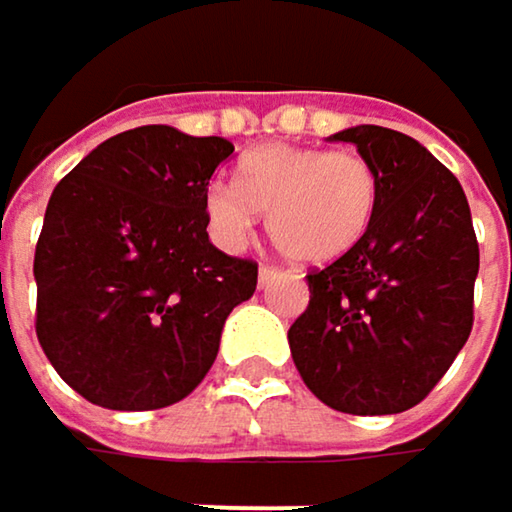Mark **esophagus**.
<instances>
[{"label": "esophagus", "instance_id": "obj_1", "mask_svg": "<svg viewBox=\"0 0 512 512\" xmlns=\"http://www.w3.org/2000/svg\"><path fill=\"white\" fill-rule=\"evenodd\" d=\"M278 278H284V272H281V269H275V266H260V269H257V281H260V287H266V284H272V281H278Z\"/></svg>", "mask_w": 512, "mask_h": 512}]
</instances>
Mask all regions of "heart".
Masks as SVG:
<instances>
[{
    "label": "heart",
    "instance_id": "heart-1",
    "mask_svg": "<svg viewBox=\"0 0 512 512\" xmlns=\"http://www.w3.org/2000/svg\"><path fill=\"white\" fill-rule=\"evenodd\" d=\"M379 204V174L356 151L263 145L243 156L240 183L213 180L204 210L213 240L240 252L260 213L275 243L305 266L344 257L367 234Z\"/></svg>",
    "mask_w": 512,
    "mask_h": 512
}]
</instances>
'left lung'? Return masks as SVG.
<instances>
[{"label": "left lung", "mask_w": 512, "mask_h": 512, "mask_svg": "<svg viewBox=\"0 0 512 512\" xmlns=\"http://www.w3.org/2000/svg\"><path fill=\"white\" fill-rule=\"evenodd\" d=\"M350 142L379 174L367 234L305 275L311 302L287 341L305 385L350 415L418 406L448 373L474 323L480 249L460 180L415 139L361 124Z\"/></svg>", "instance_id": "obj_1"}]
</instances>
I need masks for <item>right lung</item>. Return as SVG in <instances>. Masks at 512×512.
<instances>
[{"instance_id": "obj_1", "label": "right lung", "mask_w": 512, "mask_h": 512, "mask_svg": "<svg viewBox=\"0 0 512 512\" xmlns=\"http://www.w3.org/2000/svg\"><path fill=\"white\" fill-rule=\"evenodd\" d=\"M234 145L151 124L97 145L55 189L35 249V329L88 403L162 409L213 367L257 263L207 237L204 192Z\"/></svg>"}]
</instances>
